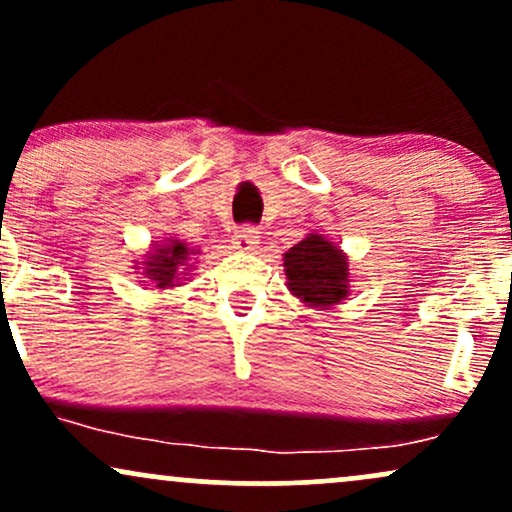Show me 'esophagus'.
Masks as SVG:
<instances>
[{
  "mask_svg": "<svg viewBox=\"0 0 512 512\" xmlns=\"http://www.w3.org/2000/svg\"><path fill=\"white\" fill-rule=\"evenodd\" d=\"M260 243V231L255 226H243L238 228L236 236H233V248L238 252H252Z\"/></svg>",
  "mask_w": 512,
  "mask_h": 512,
  "instance_id": "1",
  "label": "esophagus"
}]
</instances>
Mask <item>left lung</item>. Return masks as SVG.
<instances>
[{
    "mask_svg": "<svg viewBox=\"0 0 512 512\" xmlns=\"http://www.w3.org/2000/svg\"><path fill=\"white\" fill-rule=\"evenodd\" d=\"M284 272L289 291L308 308H332L349 296V257L322 233H308L284 252Z\"/></svg>",
    "mask_w": 512,
    "mask_h": 512,
    "instance_id": "8db88e82",
    "label": "left lung"
}]
</instances>
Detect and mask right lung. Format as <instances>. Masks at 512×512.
I'll return each mask as SVG.
<instances>
[{
	"label": "right lung",
	"mask_w": 512,
	"mask_h": 512,
	"mask_svg": "<svg viewBox=\"0 0 512 512\" xmlns=\"http://www.w3.org/2000/svg\"><path fill=\"white\" fill-rule=\"evenodd\" d=\"M192 255H197L195 248L185 243V240L168 238V240H154L151 250L144 255L142 274L156 289H168V286H180V276L190 272L192 264H187ZM139 264V262H137Z\"/></svg>",
	"instance_id": "1"
}]
</instances>
